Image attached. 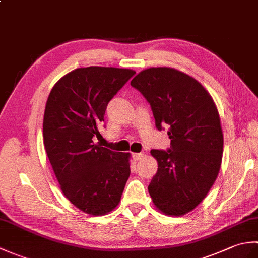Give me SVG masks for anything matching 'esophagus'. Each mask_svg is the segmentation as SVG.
Returning a JSON list of instances; mask_svg holds the SVG:
<instances>
[{
	"label": "esophagus",
	"instance_id": "obj_1",
	"mask_svg": "<svg viewBox=\"0 0 258 258\" xmlns=\"http://www.w3.org/2000/svg\"><path fill=\"white\" fill-rule=\"evenodd\" d=\"M143 156H144V153H143V152H141V153H134V154H133V158H134L135 161L142 160V158H143Z\"/></svg>",
	"mask_w": 258,
	"mask_h": 258
}]
</instances>
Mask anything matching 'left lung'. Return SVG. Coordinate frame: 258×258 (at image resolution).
<instances>
[{
  "mask_svg": "<svg viewBox=\"0 0 258 258\" xmlns=\"http://www.w3.org/2000/svg\"><path fill=\"white\" fill-rule=\"evenodd\" d=\"M150 103L157 130L167 126L171 147L152 150L158 164L149 193L158 211L182 216L193 211L220 172L223 132L217 107L204 86L172 68L142 71L131 82Z\"/></svg>",
  "mask_w": 258,
  "mask_h": 258,
  "instance_id": "1",
  "label": "left lung"
}]
</instances>
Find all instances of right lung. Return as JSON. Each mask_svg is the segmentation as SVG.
I'll list each match as a JSON object with an SVG mask.
<instances>
[{
	"label": "right lung",
	"instance_id": "obj_1",
	"mask_svg": "<svg viewBox=\"0 0 258 258\" xmlns=\"http://www.w3.org/2000/svg\"><path fill=\"white\" fill-rule=\"evenodd\" d=\"M135 71L89 67L64 75L48 95L43 139L65 197L82 212L106 215L130 177V153L94 144L108 102Z\"/></svg>",
	"mask_w": 258,
	"mask_h": 258
}]
</instances>
